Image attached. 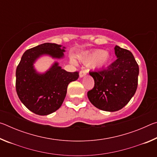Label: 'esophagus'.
<instances>
[{
	"instance_id": "1",
	"label": "esophagus",
	"mask_w": 157,
	"mask_h": 157,
	"mask_svg": "<svg viewBox=\"0 0 157 157\" xmlns=\"http://www.w3.org/2000/svg\"><path fill=\"white\" fill-rule=\"evenodd\" d=\"M86 73L84 70H82L79 71V77H80V78H83L84 76L86 75Z\"/></svg>"
}]
</instances>
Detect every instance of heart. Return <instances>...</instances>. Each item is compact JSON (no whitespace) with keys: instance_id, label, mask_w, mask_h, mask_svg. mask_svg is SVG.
<instances>
[{"instance_id":"obj_1","label":"heart","mask_w":157,"mask_h":157,"mask_svg":"<svg viewBox=\"0 0 157 157\" xmlns=\"http://www.w3.org/2000/svg\"><path fill=\"white\" fill-rule=\"evenodd\" d=\"M84 63H91L96 62V66L98 68H104L108 65L110 61V55L103 50H95L84 57L82 59Z\"/></svg>"}]
</instances>
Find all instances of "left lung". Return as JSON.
<instances>
[{"label": "left lung", "instance_id": "obj_1", "mask_svg": "<svg viewBox=\"0 0 157 157\" xmlns=\"http://www.w3.org/2000/svg\"><path fill=\"white\" fill-rule=\"evenodd\" d=\"M117 59L109 66L90 71L94 86L87 93L93 105L99 109L116 111L123 108L136 93L139 65L129 50L116 46Z\"/></svg>", "mask_w": 157, "mask_h": 157}]
</instances>
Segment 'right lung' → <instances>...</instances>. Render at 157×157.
I'll list each match as a JSON object with an SVG mask.
<instances>
[{"instance_id": "right-lung-1", "label": "right lung", "mask_w": 157, "mask_h": 157, "mask_svg": "<svg viewBox=\"0 0 157 157\" xmlns=\"http://www.w3.org/2000/svg\"><path fill=\"white\" fill-rule=\"evenodd\" d=\"M45 43L23 53L16 71V90L22 103L32 112L46 116L57 111L64 100L70 82L79 78V72H67L55 63L46 73L38 74L33 63L42 55L52 57L63 56L64 47Z\"/></svg>"}]
</instances>
